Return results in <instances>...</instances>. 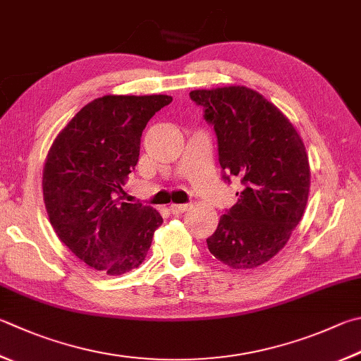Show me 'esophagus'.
<instances>
[{
	"instance_id": "obj_1",
	"label": "esophagus",
	"mask_w": 361,
	"mask_h": 361,
	"mask_svg": "<svg viewBox=\"0 0 361 361\" xmlns=\"http://www.w3.org/2000/svg\"><path fill=\"white\" fill-rule=\"evenodd\" d=\"M188 208H189V205H186V203H172V205L169 207L170 213H172V214H181V213H185Z\"/></svg>"
}]
</instances>
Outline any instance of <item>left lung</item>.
<instances>
[{
	"label": "left lung",
	"instance_id": "1",
	"mask_svg": "<svg viewBox=\"0 0 361 361\" xmlns=\"http://www.w3.org/2000/svg\"><path fill=\"white\" fill-rule=\"evenodd\" d=\"M189 97L218 139L222 180L238 178V202L226 209L209 252L232 268H255L286 246L310 194V162L292 123L246 87L194 90Z\"/></svg>",
	"mask_w": 361,
	"mask_h": 361
}]
</instances>
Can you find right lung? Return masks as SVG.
I'll return each mask as SVG.
<instances>
[{"label": "right lung", "mask_w": 361, "mask_h": 361, "mask_svg": "<svg viewBox=\"0 0 361 361\" xmlns=\"http://www.w3.org/2000/svg\"><path fill=\"white\" fill-rule=\"evenodd\" d=\"M170 102L166 94L97 97L58 134L45 161L44 202L55 233L110 276L139 267L162 224L154 208L121 199L143 129Z\"/></svg>", "instance_id": "right-lung-1"}]
</instances>
